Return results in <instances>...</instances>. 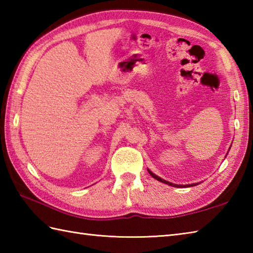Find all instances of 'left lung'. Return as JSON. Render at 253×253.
Returning a JSON list of instances; mask_svg holds the SVG:
<instances>
[{
  "instance_id": "1",
  "label": "left lung",
  "mask_w": 253,
  "mask_h": 253,
  "mask_svg": "<svg viewBox=\"0 0 253 253\" xmlns=\"http://www.w3.org/2000/svg\"><path fill=\"white\" fill-rule=\"evenodd\" d=\"M148 171H149V174L153 177V178H155V179L159 180V181H161V182H164V184H166V185L173 186V187H177V188L180 187V188H184V187H191V186H196V185H197V184H191V185H185V186H184V185H176V184H171V182H169V181H168V180H164V179L161 178V177H159V176H157L155 174H153L152 171L150 170V169H148Z\"/></svg>"
}]
</instances>
